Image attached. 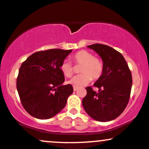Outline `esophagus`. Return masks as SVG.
I'll return each instance as SVG.
<instances>
[{"label":"esophagus","mask_w":149,"mask_h":149,"mask_svg":"<svg viewBox=\"0 0 149 149\" xmlns=\"http://www.w3.org/2000/svg\"><path fill=\"white\" fill-rule=\"evenodd\" d=\"M77 89H78L77 87H74V88H73V90H74V92H76V91L77 90Z\"/></svg>","instance_id":"obj_1"}]
</instances>
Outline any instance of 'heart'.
Segmentation results:
<instances>
[{
  "label": "heart",
  "mask_w": 149,
  "mask_h": 149,
  "mask_svg": "<svg viewBox=\"0 0 149 149\" xmlns=\"http://www.w3.org/2000/svg\"><path fill=\"white\" fill-rule=\"evenodd\" d=\"M71 60L75 65H81L79 72L81 74L74 76L69 84L75 87L87 85L92 80H97L101 77L104 71V64L98 57H94L92 52L87 50H79L71 57ZM60 70L64 76L70 77L74 72V68L70 62L65 60L60 65Z\"/></svg>",
  "instance_id": "1"
}]
</instances>
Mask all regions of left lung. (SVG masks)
Here are the masks:
<instances>
[{
  "mask_svg": "<svg viewBox=\"0 0 149 149\" xmlns=\"http://www.w3.org/2000/svg\"><path fill=\"white\" fill-rule=\"evenodd\" d=\"M95 51L104 64L101 77L94 84L99 89L96 92L86 87L87 95L82 100L85 111L98 121L115 119L124 111L130 98L132 77L125 59L119 52L106 45L87 46Z\"/></svg>",
  "mask_w": 149,
  "mask_h": 149,
  "instance_id": "obj_1",
  "label": "left lung"
}]
</instances>
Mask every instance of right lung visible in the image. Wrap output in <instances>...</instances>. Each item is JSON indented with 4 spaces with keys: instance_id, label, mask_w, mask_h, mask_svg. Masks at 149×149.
I'll use <instances>...</instances> for the list:
<instances>
[{
    "instance_id": "obj_1",
    "label": "right lung",
    "mask_w": 149,
    "mask_h": 149,
    "mask_svg": "<svg viewBox=\"0 0 149 149\" xmlns=\"http://www.w3.org/2000/svg\"><path fill=\"white\" fill-rule=\"evenodd\" d=\"M72 51H39L22 63L17 77V90L24 109L33 117L50 119L66 105L73 87L70 84H62L65 76L60 65Z\"/></svg>"
}]
</instances>
